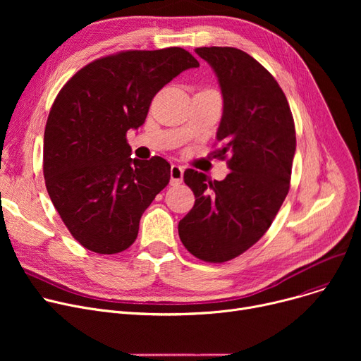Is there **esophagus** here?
Masks as SVG:
<instances>
[{
	"mask_svg": "<svg viewBox=\"0 0 361 361\" xmlns=\"http://www.w3.org/2000/svg\"><path fill=\"white\" fill-rule=\"evenodd\" d=\"M183 173L184 169L181 165H173L171 166V171H169V176H171V184L173 185H177L183 181Z\"/></svg>",
	"mask_w": 361,
	"mask_h": 361,
	"instance_id": "esophagus-1",
	"label": "esophagus"
}]
</instances>
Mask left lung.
<instances>
[{"mask_svg": "<svg viewBox=\"0 0 361 361\" xmlns=\"http://www.w3.org/2000/svg\"><path fill=\"white\" fill-rule=\"evenodd\" d=\"M219 82L224 99L216 131L231 173L222 181L195 169L184 183L195 206L180 222L184 247L200 260H231L268 231L290 190L295 128L288 101L274 75L253 56L231 47L196 48Z\"/></svg>", "mask_w": 361, "mask_h": 361, "instance_id": "1", "label": "left lung"}]
</instances>
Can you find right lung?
<instances>
[{
    "label": "right lung",
    "instance_id": "obj_1",
    "mask_svg": "<svg viewBox=\"0 0 361 361\" xmlns=\"http://www.w3.org/2000/svg\"><path fill=\"white\" fill-rule=\"evenodd\" d=\"M199 67L183 48L124 51L94 60L56 94L44 135V177L63 222L83 247L116 255L135 243L147 206L169 183V164L131 158L126 135L155 94Z\"/></svg>",
    "mask_w": 361,
    "mask_h": 361
}]
</instances>
